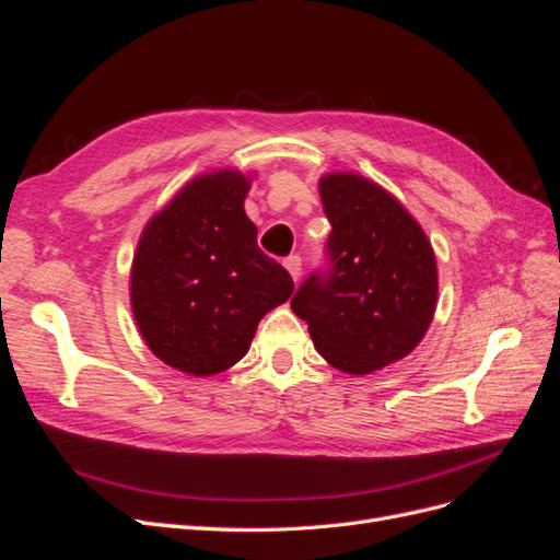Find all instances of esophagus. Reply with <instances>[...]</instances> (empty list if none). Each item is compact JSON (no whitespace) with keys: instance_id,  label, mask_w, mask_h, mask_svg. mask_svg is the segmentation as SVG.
I'll return each instance as SVG.
<instances>
[{"instance_id":"1","label":"esophagus","mask_w":560,"mask_h":560,"mask_svg":"<svg viewBox=\"0 0 560 560\" xmlns=\"http://www.w3.org/2000/svg\"><path fill=\"white\" fill-rule=\"evenodd\" d=\"M284 268L290 270L292 280L299 282V278H301V257H296V254H292V257H287V259H284Z\"/></svg>"}]
</instances>
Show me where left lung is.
<instances>
[{"mask_svg": "<svg viewBox=\"0 0 560 560\" xmlns=\"http://www.w3.org/2000/svg\"><path fill=\"white\" fill-rule=\"evenodd\" d=\"M319 198L331 222V268L292 299L315 350L334 369L366 376L404 360L436 311V257L418 219L381 184L327 173Z\"/></svg>", "mask_w": 560, "mask_h": 560, "instance_id": "obj_1", "label": "left lung"}]
</instances>
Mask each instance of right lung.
<instances>
[{
	"mask_svg": "<svg viewBox=\"0 0 560 560\" xmlns=\"http://www.w3.org/2000/svg\"><path fill=\"white\" fill-rule=\"evenodd\" d=\"M254 175H196L149 219L130 266V308L147 348L186 376L241 362L261 317L292 296L245 214Z\"/></svg>",
	"mask_w": 560,
	"mask_h": 560,
	"instance_id": "add662e5",
	"label": "right lung"
}]
</instances>
